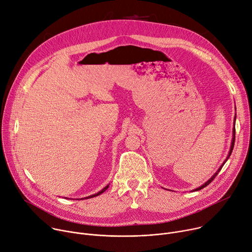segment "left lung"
Listing matches in <instances>:
<instances>
[{
	"label": "left lung",
	"mask_w": 252,
	"mask_h": 252,
	"mask_svg": "<svg viewBox=\"0 0 252 252\" xmlns=\"http://www.w3.org/2000/svg\"><path fill=\"white\" fill-rule=\"evenodd\" d=\"M235 120H236V117H234V126H233V129H232V132H233V134H232V141H231V147H230V150H229V153H228V156H227V158H225V161L223 162V164L219 167V169L216 171V173L208 180V181H206L205 183H204V184L202 185V186H200V187H198V188H196V189H194V190H192L193 192L194 191H199V190H201V189H203L204 187H206V186H208L209 184H210V183L214 180V178L218 175V173L221 171V169H222V167L224 166V164L227 162V159L228 158H229V157H230V155H231V153H232V150H233V148H234V142H235Z\"/></svg>",
	"instance_id": "1"
}]
</instances>
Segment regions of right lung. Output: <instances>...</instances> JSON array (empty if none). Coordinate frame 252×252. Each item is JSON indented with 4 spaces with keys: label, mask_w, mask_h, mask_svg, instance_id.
I'll return each instance as SVG.
<instances>
[{
    "label": "right lung",
    "mask_w": 252,
    "mask_h": 252,
    "mask_svg": "<svg viewBox=\"0 0 252 252\" xmlns=\"http://www.w3.org/2000/svg\"><path fill=\"white\" fill-rule=\"evenodd\" d=\"M109 187V184L107 185V186H105L102 190H100L98 193H95V194H94V195H90V196H87V197H85V198H81L80 200H83V199H89V198H94V197H96V196H98V195H100V194H102L104 191H106L107 190V188Z\"/></svg>",
    "instance_id": "obj_1"
}]
</instances>
